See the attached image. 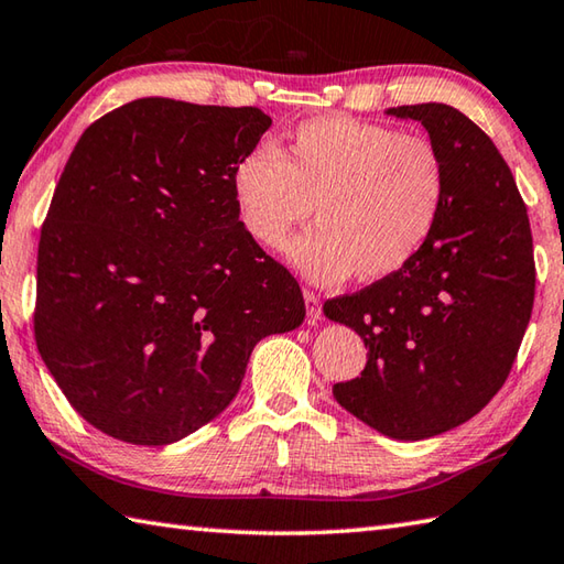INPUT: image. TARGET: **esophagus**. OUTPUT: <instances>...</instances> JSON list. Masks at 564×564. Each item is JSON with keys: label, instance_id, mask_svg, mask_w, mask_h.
Segmentation results:
<instances>
[{"label": "esophagus", "instance_id": "obj_1", "mask_svg": "<svg viewBox=\"0 0 564 564\" xmlns=\"http://www.w3.org/2000/svg\"><path fill=\"white\" fill-rule=\"evenodd\" d=\"M303 299H305V311H308V323L315 325L317 321L323 317V305L321 299L313 291H303Z\"/></svg>", "mask_w": 564, "mask_h": 564}]
</instances>
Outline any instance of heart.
I'll return each instance as SVG.
<instances>
[{"label": "heart", "mask_w": 564, "mask_h": 564, "mask_svg": "<svg viewBox=\"0 0 564 564\" xmlns=\"http://www.w3.org/2000/svg\"><path fill=\"white\" fill-rule=\"evenodd\" d=\"M239 221L263 249H279L313 207L321 227L285 256L321 285L357 271L382 281L406 269L436 229L446 170L426 138L347 116L295 126L283 155L256 145L231 170Z\"/></svg>", "instance_id": "b5f03b06"}]
</instances>
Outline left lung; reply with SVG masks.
I'll use <instances>...</instances> for the list:
<instances>
[{"label": "left lung", "mask_w": 564, "mask_h": 564, "mask_svg": "<svg viewBox=\"0 0 564 564\" xmlns=\"http://www.w3.org/2000/svg\"><path fill=\"white\" fill-rule=\"evenodd\" d=\"M416 120L442 155V217L416 259L323 305L367 347L333 397L377 432L419 442L468 422L503 387L535 299L528 209L484 130L446 104L387 108Z\"/></svg>", "instance_id": "obj_1"}]
</instances>
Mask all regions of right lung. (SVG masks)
I'll list each match as a JSON object with an SVG mask.
<instances>
[{"label": "right lung", "instance_id": "obj_1", "mask_svg": "<svg viewBox=\"0 0 564 564\" xmlns=\"http://www.w3.org/2000/svg\"><path fill=\"white\" fill-rule=\"evenodd\" d=\"M259 108L138 98L86 128L41 227L34 335L100 432L165 446L237 397L253 347L305 317L293 275L241 227L231 170Z\"/></svg>", "mask_w": 564, "mask_h": 564}]
</instances>
